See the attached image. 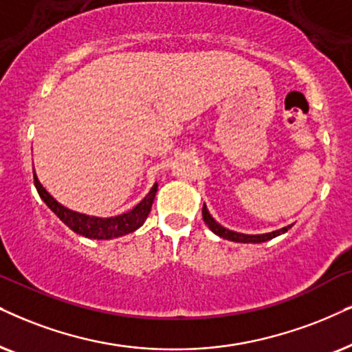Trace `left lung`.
Returning a JSON list of instances; mask_svg holds the SVG:
<instances>
[{"mask_svg": "<svg viewBox=\"0 0 352 352\" xmlns=\"http://www.w3.org/2000/svg\"><path fill=\"white\" fill-rule=\"evenodd\" d=\"M203 221L206 222L208 228L211 229L216 235H219V237L226 239V240H232V242H240V243H261V242H266V240H271V239L278 237V235L287 232V230L292 228V224H291V226H286V228H283V229H279V230H274V232L258 234V235H248V234L234 232V230H229V229L222 228L221 224H217V222L212 219V216L208 212L206 204H203Z\"/></svg>", "mask_w": 352, "mask_h": 352, "instance_id": "left-lung-1", "label": "left lung"}]
</instances>
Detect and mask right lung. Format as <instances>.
Listing matches in <instances>:
<instances>
[{"mask_svg":"<svg viewBox=\"0 0 352 352\" xmlns=\"http://www.w3.org/2000/svg\"><path fill=\"white\" fill-rule=\"evenodd\" d=\"M34 184L37 188L40 198L45 201L48 208L52 209L55 214L65 222L68 228L79 235H84L87 239H97V240H109L115 237H122L124 234L135 232L136 229H140L144 224L146 217L151 212V206H153L155 191H157V184H154L153 188L141 203H138L131 211L123 212V214L115 216V217H94V216H86L81 212L71 211V209L65 208L63 204H60L55 198L52 197L48 191L43 188L40 184L37 175L34 172Z\"/></svg>","mask_w":352,"mask_h":352,"instance_id":"add662e5","label":"right lung"}]
</instances>
